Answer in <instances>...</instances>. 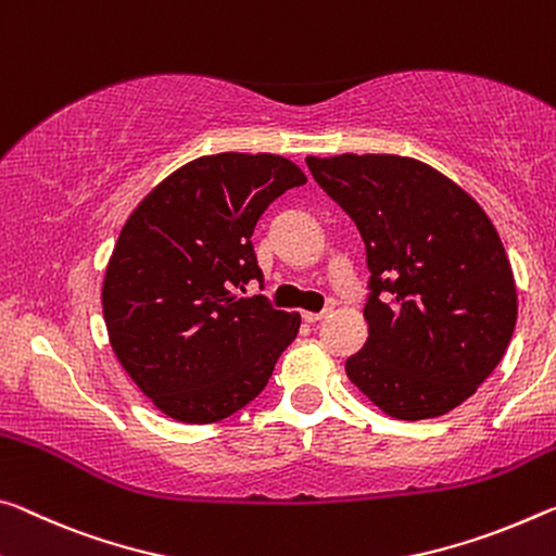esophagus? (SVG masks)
<instances>
[{
	"instance_id": "esophagus-1",
	"label": "esophagus",
	"mask_w": 556,
	"mask_h": 556,
	"mask_svg": "<svg viewBox=\"0 0 556 556\" xmlns=\"http://www.w3.org/2000/svg\"><path fill=\"white\" fill-rule=\"evenodd\" d=\"M326 316H329V312H304L302 314V319L306 321V324H316V321H321V319H326Z\"/></svg>"
}]
</instances>
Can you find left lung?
<instances>
[{
    "label": "left lung",
    "mask_w": 556,
    "mask_h": 556,
    "mask_svg": "<svg viewBox=\"0 0 556 556\" xmlns=\"http://www.w3.org/2000/svg\"><path fill=\"white\" fill-rule=\"evenodd\" d=\"M366 247L368 339L346 374L399 420L445 416L505 356L515 277L484 210L433 167L401 155L306 157Z\"/></svg>",
    "instance_id": "obj_1"
}]
</instances>
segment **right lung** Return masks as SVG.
<instances>
[{"label":"right lung","mask_w":556,"mask_h":556,"mask_svg":"<svg viewBox=\"0 0 556 556\" xmlns=\"http://www.w3.org/2000/svg\"><path fill=\"white\" fill-rule=\"evenodd\" d=\"M271 153L198 157L165 178L123 225L103 279L111 346L165 416L215 422L257 399L299 331L267 296L252 232L271 202L304 185Z\"/></svg>","instance_id":"right-lung-1"}]
</instances>
